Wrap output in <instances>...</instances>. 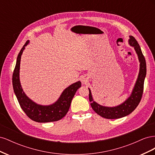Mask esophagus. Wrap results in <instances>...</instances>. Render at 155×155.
<instances>
[{
  "mask_svg": "<svg viewBox=\"0 0 155 155\" xmlns=\"http://www.w3.org/2000/svg\"><path fill=\"white\" fill-rule=\"evenodd\" d=\"M81 81H82V83H85V81H86L87 80H86V79H85V78H82Z\"/></svg>",
  "mask_w": 155,
  "mask_h": 155,
  "instance_id": "esophagus-1",
  "label": "esophagus"
}]
</instances>
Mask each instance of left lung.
Wrapping results in <instances>:
<instances>
[{
    "instance_id": "left-lung-1",
    "label": "left lung",
    "mask_w": 155,
    "mask_h": 155,
    "mask_svg": "<svg viewBox=\"0 0 155 155\" xmlns=\"http://www.w3.org/2000/svg\"><path fill=\"white\" fill-rule=\"evenodd\" d=\"M129 43L134 48L140 63L138 79L130 97H129L128 99L123 104L118 106L114 107H104L99 105L94 101L91 91L88 88L89 101H91V105L92 109L98 115L106 119H118L129 115L137 107L142 97L144 80L146 76V62H145V58L137 41L133 36H129Z\"/></svg>"
}]
</instances>
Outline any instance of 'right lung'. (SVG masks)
I'll list each match as a JSON object with an SVG mask.
<instances>
[{
  "label": "right lung",
  "instance_id": "add662e5",
  "mask_svg": "<svg viewBox=\"0 0 155 155\" xmlns=\"http://www.w3.org/2000/svg\"><path fill=\"white\" fill-rule=\"evenodd\" d=\"M28 43L29 41H27L17 56L16 65L12 76L14 92L22 109L31 120L39 123L51 122L60 120L67 114L72 98L78 89L81 87V83L78 81L65 88L58 100L52 105H41L31 100L23 91L19 80L21 55L25 46Z\"/></svg>",
  "mask_w": 155,
  "mask_h": 155
}]
</instances>
